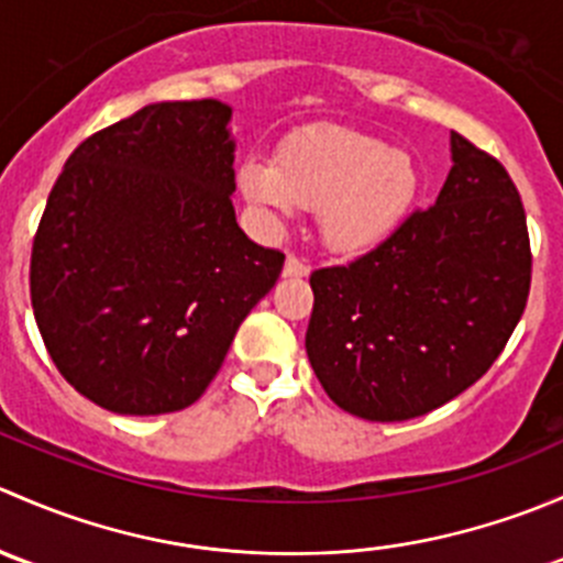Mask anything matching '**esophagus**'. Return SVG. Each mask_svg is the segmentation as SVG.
Masks as SVG:
<instances>
[{
    "label": "esophagus",
    "mask_w": 563,
    "mask_h": 563,
    "mask_svg": "<svg viewBox=\"0 0 563 563\" xmlns=\"http://www.w3.org/2000/svg\"><path fill=\"white\" fill-rule=\"evenodd\" d=\"M310 275V266L302 264L297 255H288L286 264H283V277H308Z\"/></svg>",
    "instance_id": "34e87169"
}]
</instances>
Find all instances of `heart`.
I'll return each instance as SVG.
<instances>
[{
  "mask_svg": "<svg viewBox=\"0 0 563 563\" xmlns=\"http://www.w3.org/2000/svg\"><path fill=\"white\" fill-rule=\"evenodd\" d=\"M240 190L272 220H288L297 207L318 209L327 247L360 255L400 229L417 198L419 174L408 152L382 139L323 128L288 141L275 168L247 161Z\"/></svg>",
  "mask_w": 563,
  "mask_h": 563,
  "instance_id": "1",
  "label": "heart"
}]
</instances>
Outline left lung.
Returning a JSON list of instances; mask_svg holds the SVG:
<instances>
[{
    "mask_svg": "<svg viewBox=\"0 0 563 563\" xmlns=\"http://www.w3.org/2000/svg\"><path fill=\"white\" fill-rule=\"evenodd\" d=\"M450 146L433 207L349 266L310 275V365L334 406L371 422L450 402L485 376L523 316L531 247L518 187L463 135Z\"/></svg>",
    "mask_w": 563,
    "mask_h": 563,
    "instance_id": "left-lung-1",
    "label": "left lung"
}]
</instances>
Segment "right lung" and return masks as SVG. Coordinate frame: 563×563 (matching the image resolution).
<instances>
[{"label":"right lung","instance_id":"obj_1","mask_svg":"<svg viewBox=\"0 0 563 563\" xmlns=\"http://www.w3.org/2000/svg\"><path fill=\"white\" fill-rule=\"evenodd\" d=\"M231 106L152 103L89 135L32 245V310L65 382L100 408L155 417L203 395L286 255L234 214Z\"/></svg>","mask_w":563,"mask_h":563}]
</instances>
